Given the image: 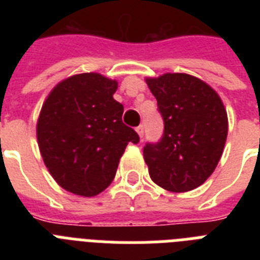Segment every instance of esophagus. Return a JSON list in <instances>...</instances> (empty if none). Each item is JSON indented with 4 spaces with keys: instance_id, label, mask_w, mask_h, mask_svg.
<instances>
[{
    "instance_id": "34e87169",
    "label": "esophagus",
    "mask_w": 260,
    "mask_h": 260,
    "mask_svg": "<svg viewBox=\"0 0 260 260\" xmlns=\"http://www.w3.org/2000/svg\"><path fill=\"white\" fill-rule=\"evenodd\" d=\"M136 132H138V135L140 136V139H143V136H144V128H143V125H139L138 128H136Z\"/></svg>"
}]
</instances>
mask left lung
Segmentation results:
<instances>
[{
	"mask_svg": "<svg viewBox=\"0 0 260 260\" xmlns=\"http://www.w3.org/2000/svg\"><path fill=\"white\" fill-rule=\"evenodd\" d=\"M146 82L165 121L160 142L147 143L143 150L151 179L173 193L190 191L212 175L221 158L228 135L224 104L208 83L185 73Z\"/></svg>",
	"mask_w": 260,
	"mask_h": 260,
	"instance_id": "left-lung-1",
	"label": "left lung"
}]
</instances>
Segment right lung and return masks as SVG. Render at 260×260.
<instances>
[{"label":"right lung","instance_id":"add662e5","mask_svg":"<svg viewBox=\"0 0 260 260\" xmlns=\"http://www.w3.org/2000/svg\"><path fill=\"white\" fill-rule=\"evenodd\" d=\"M118 83L98 73L63 79L43 104L36 125L44 165L56 183L94 197L112 183L128 143L139 135L122 122L124 106L113 98Z\"/></svg>","mask_w":260,"mask_h":260}]
</instances>
